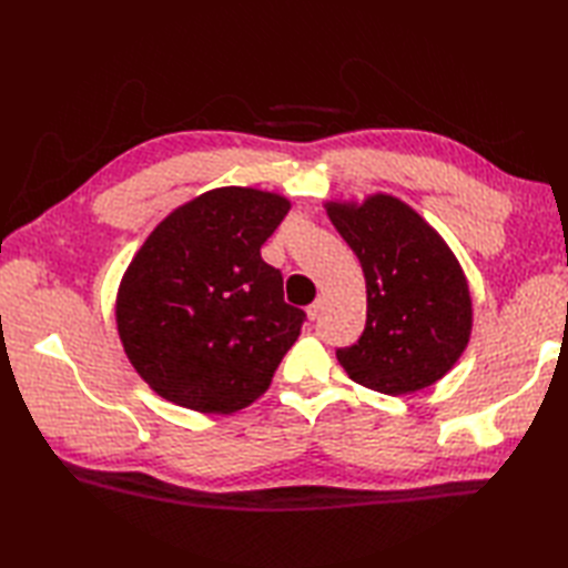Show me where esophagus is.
<instances>
[{
	"mask_svg": "<svg viewBox=\"0 0 568 568\" xmlns=\"http://www.w3.org/2000/svg\"><path fill=\"white\" fill-rule=\"evenodd\" d=\"M322 310H324V300H322V297H317L315 303H312V305L307 307V315H310V320H317V317L322 315Z\"/></svg>",
	"mask_w": 568,
	"mask_h": 568,
	"instance_id": "obj_1",
	"label": "esophagus"
}]
</instances>
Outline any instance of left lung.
I'll list each match as a JSON object with an SVG mask.
<instances>
[{
  "instance_id": "left-lung-1",
  "label": "left lung",
  "mask_w": 568,
  "mask_h": 568,
  "mask_svg": "<svg viewBox=\"0 0 568 568\" xmlns=\"http://www.w3.org/2000/svg\"><path fill=\"white\" fill-rule=\"evenodd\" d=\"M327 214L366 277V327L356 344L336 348L348 378L385 395L437 383L470 334V295L454 253L390 195L358 207L329 202Z\"/></svg>"
}]
</instances>
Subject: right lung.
I'll list each match as a JSON object with an SVG mask.
<instances>
[{"label":"right lung","instance_id":"right-lung-1","mask_svg":"<svg viewBox=\"0 0 568 568\" xmlns=\"http://www.w3.org/2000/svg\"><path fill=\"white\" fill-rule=\"evenodd\" d=\"M291 202L220 187L178 207L131 261L116 327L139 376L197 413H236L268 390L307 315L261 258Z\"/></svg>","mask_w":568,"mask_h":568}]
</instances>
